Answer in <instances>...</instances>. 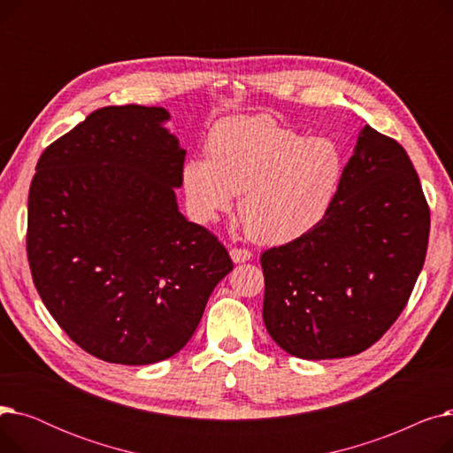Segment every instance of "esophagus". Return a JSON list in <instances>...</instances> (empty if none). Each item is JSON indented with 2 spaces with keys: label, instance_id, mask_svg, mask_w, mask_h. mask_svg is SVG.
I'll use <instances>...</instances> for the list:
<instances>
[{
  "label": "esophagus",
  "instance_id": "34e87169",
  "mask_svg": "<svg viewBox=\"0 0 453 453\" xmlns=\"http://www.w3.org/2000/svg\"><path fill=\"white\" fill-rule=\"evenodd\" d=\"M229 255H231V260H233V263H236V265L248 263V260L253 257V255H251V251H248V250H241V248H231V250H229Z\"/></svg>",
  "mask_w": 453,
  "mask_h": 453
}]
</instances>
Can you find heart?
<instances>
[{
	"label": "heart",
	"mask_w": 453,
	"mask_h": 453,
	"mask_svg": "<svg viewBox=\"0 0 453 453\" xmlns=\"http://www.w3.org/2000/svg\"><path fill=\"white\" fill-rule=\"evenodd\" d=\"M207 159L183 166L190 212L211 222L241 193L239 214L260 244H288L316 229L334 203L345 159L328 137H306L268 115L233 117L212 128Z\"/></svg>",
	"instance_id": "b5f03b06"
}]
</instances>
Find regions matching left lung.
Here are the masks:
<instances>
[{"mask_svg":"<svg viewBox=\"0 0 453 453\" xmlns=\"http://www.w3.org/2000/svg\"><path fill=\"white\" fill-rule=\"evenodd\" d=\"M427 236L430 209L410 156L365 125L323 222L260 257L268 334L303 360L369 349L406 306Z\"/></svg>","mask_w":453,"mask_h":453,"instance_id":"1","label":"left lung"}]
</instances>
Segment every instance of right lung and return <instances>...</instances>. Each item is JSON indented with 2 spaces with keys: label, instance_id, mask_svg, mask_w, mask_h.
Returning a JSON list of instances; mask_svg holds the SVG:
<instances>
[{
  "label": "right lung",
  "instance_id": "right-lung-1",
  "mask_svg": "<svg viewBox=\"0 0 453 453\" xmlns=\"http://www.w3.org/2000/svg\"><path fill=\"white\" fill-rule=\"evenodd\" d=\"M161 106H106L47 147L29 190L35 287L65 334L110 364L171 358L195 334L226 248L178 207L185 149Z\"/></svg>",
  "mask_w": 453,
  "mask_h": 453
}]
</instances>
